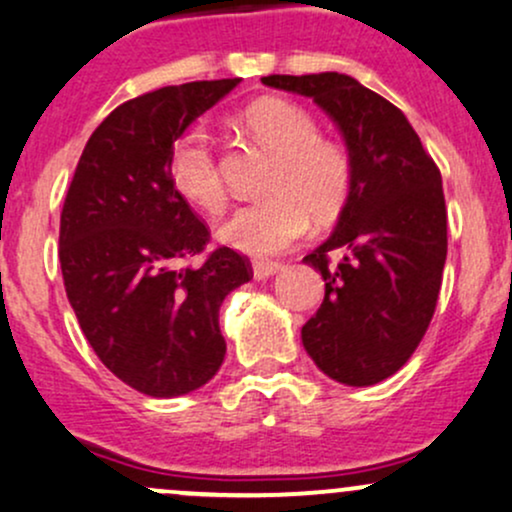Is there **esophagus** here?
Segmentation results:
<instances>
[{"mask_svg":"<svg viewBox=\"0 0 512 512\" xmlns=\"http://www.w3.org/2000/svg\"><path fill=\"white\" fill-rule=\"evenodd\" d=\"M278 271H280L278 261H254V278L256 280H266V278L276 276Z\"/></svg>","mask_w":512,"mask_h":512,"instance_id":"34e87169","label":"esophagus"}]
</instances>
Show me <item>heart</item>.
Returning <instances> with one entry per match:
<instances>
[{
	"instance_id": "b5f03b06",
	"label": "heart",
	"mask_w": 512,
	"mask_h": 512,
	"mask_svg": "<svg viewBox=\"0 0 512 512\" xmlns=\"http://www.w3.org/2000/svg\"><path fill=\"white\" fill-rule=\"evenodd\" d=\"M258 146L273 156L263 183V200L239 207L219 227V236L251 256H273L290 249L317 224H329L344 210L354 180L351 158L342 144L322 139L315 117L300 104L266 97L241 117ZM170 180L185 200L205 212L227 202L212 134L190 126L170 151Z\"/></svg>"
}]
</instances>
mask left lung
I'll list each match as a JSON object with an SVG mask.
<instances>
[{"mask_svg": "<svg viewBox=\"0 0 512 512\" xmlns=\"http://www.w3.org/2000/svg\"><path fill=\"white\" fill-rule=\"evenodd\" d=\"M263 85L310 97L337 124L354 180L332 236L302 261L324 300L302 346L344 386L393 376L425 337L447 261L442 175L408 117L351 75H268ZM343 258L328 263V254Z\"/></svg>", "mask_w": 512, "mask_h": 512, "instance_id": "1", "label": "left lung"}]
</instances>
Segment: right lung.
<instances>
[{"mask_svg": "<svg viewBox=\"0 0 512 512\" xmlns=\"http://www.w3.org/2000/svg\"><path fill=\"white\" fill-rule=\"evenodd\" d=\"M239 82H185L119 104L87 141L60 212V271L82 334L151 398L192 393L219 371V307L254 278L229 246L180 266L210 232L170 180L175 141Z\"/></svg>", "mask_w": 512, "mask_h": 512, "instance_id": "right-lung-1", "label": "right lung"}]
</instances>
